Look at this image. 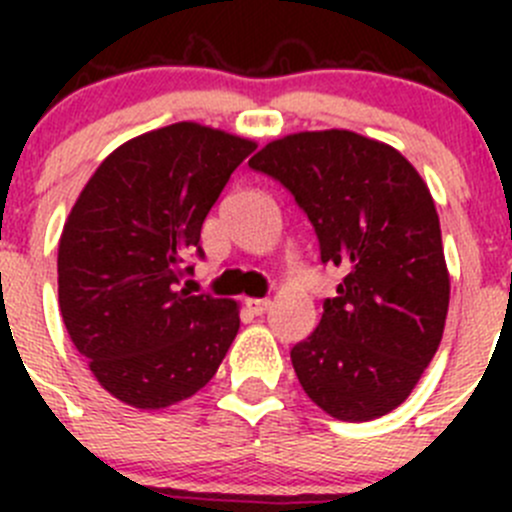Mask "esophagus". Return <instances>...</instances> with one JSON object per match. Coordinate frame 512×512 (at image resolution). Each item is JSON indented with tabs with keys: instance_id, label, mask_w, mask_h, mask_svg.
I'll use <instances>...</instances> for the list:
<instances>
[{
	"instance_id": "esophagus-1",
	"label": "esophagus",
	"mask_w": 512,
	"mask_h": 512,
	"mask_svg": "<svg viewBox=\"0 0 512 512\" xmlns=\"http://www.w3.org/2000/svg\"><path fill=\"white\" fill-rule=\"evenodd\" d=\"M245 307L250 309L255 317H260V314H265L267 307H270V299H245Z\"/></svg>"
}]
</instances>
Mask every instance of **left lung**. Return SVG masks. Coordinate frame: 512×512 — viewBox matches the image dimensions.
<instances>
[{
	"instance_id": "left-lung-1",
	"label": "left lung",
	"mask_w": 512,
	"mask_h": 512,
	"mask_svg": "<svg viewBox=\"0 0 512 512\" xmlns=\"http://www.w3.org/2000/svg\"><path fill=\"white\" fill-rule=\"evenodd\" d=\"M250 168L304 210L324 265L342 270L317 329L294 344L304 394L339 421H371L404 404L431 364L448 314L436 205L414 165L352 131L272 141Z\"/></svg>"
}]
</instances>
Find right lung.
Here are the masks:
<instances>
[{"mask_svg":"<svg viewBox=\"0 0 512 512\" xmlns=\"http://www.w3.org/2000/svg\"><path fill=\"white\" fill-rule=\"evenodd\" d=\"M255 148L173 123L116 148L71 208L59 240L61 317L98 384L123 404H178L225 359L240 329L237 302L193 294L180 280L193 272L188 257H203V220Z\"/></svg>","mask_w":512,"mask_h":512,"instance_id":"add662e5","label":"right lung"}]
</instances>
